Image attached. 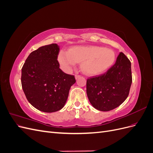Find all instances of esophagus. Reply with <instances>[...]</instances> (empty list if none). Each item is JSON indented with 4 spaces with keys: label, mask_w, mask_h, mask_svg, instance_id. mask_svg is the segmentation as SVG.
Wrapping results in <instances>:
<instances>
[{
    "label": "esophagus",
    "mask_w": 153,
    "mask_h": 153,
    "mask_svg": "<svg viewBox=\"0 0 153 153\" xmlns=\"http://www.w3.org/2000/svg\"><path fill=\"white\" fill-rule=\"evenodd\" d=\"M80 76H81V75H75V78H76V79H78V78H80Z\"/></svg>",
    "instance_id": "1"
}]
</instances>
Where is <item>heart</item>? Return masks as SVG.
<instances>
[{"label":"heart","instance_id":"b5f03b06","mask_svg":"<svg viewBox=\"0 0 153 153\" xmlns=\"http://www.w3.org/2000/svg\"><path fill=\"white\" fill-rule=\"evenodd\" d=\"M115 60L114 51L97 46H78L69 52L61 50L58 61L64 71L69 72L78 62H82L83 71L96 75L106 71L113 65Z\"/></svg>","mask_w":153,"mask_h":153}]
</instances>
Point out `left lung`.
Here are the masks:
<instances>
[{
	"label": "left lung",
	"instance_id": "1",
	"mask_svg": "<svg viewBox=\"0 0 153 153\" xmlns=\"http://www.w3.org/2000/svg\"><path fill=\"white\" fill-rule=\"evenodd\" d=\"M131 83V62L120 52L115 63L107 71L87 80V97L96 109L112 110L128 98Z\"/></svg>",
	"mask_w": 153,
	"mask_h": 153
}]
</instances>
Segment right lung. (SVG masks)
Listing matches in <instances>:
<instances>
[{"label": "right lung", "instance_id": "obj_1", "mask_svg": "<svg viewBox=\"0 0 153 153\" xmlns=\"http://www.w3.org/2000/svg\"><path fill=\"white\" fill-rule=\"evenodd\" d=\"M59 47L55 43L32 52L22 68L21 82L29 102L40 111L54 112L65 105L75 76L59 68Z\"/></svg>", "mask_w": 153, "mask_h": 153}]
</instances>
